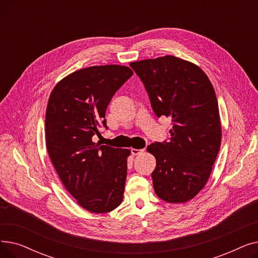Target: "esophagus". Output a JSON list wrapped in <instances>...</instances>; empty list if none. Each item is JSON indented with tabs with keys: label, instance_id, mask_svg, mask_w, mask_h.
<instances>
[{
	"label": "esophagus",
	"instance_id": "esophagus-1",
	"mask_svg": "<svg viewBox=\"0 0 258 258\" xmlns=\"http://www.w3.org/2000/svg\"><path fill=\"white\" fill-rule=\"evenodd\" d=\"M144 148H141V150H136V148H132L131 150V153H132V155H134V156H137V155H140V154H142V153H144Z\"/></svg>",
	"mask_w": 258,
	"mask_h": 258
}]
</instances>
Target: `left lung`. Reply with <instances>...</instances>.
<instances>
[{"label": "left lung", "instance_id": "1", "mask_svg": "<svg viewBox=\"0 0 258 258\" xmlns=\"http://www.w3.org/2000/svg\"><path fill=\"white\" fill-rule=\"evenodd\" d=\"M160 118H171L170 139L147 146L156 157V195L168 203L195 198L207 183L218 157L222 128L209 78L192 62L167 55L131 62Z\"/></svg>", "mask_w": 258, "mask_h": 258}]
</instances>
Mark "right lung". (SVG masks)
Instances as JSON below:
<instances>
[{"mask_svg": "<svg viewBox=\"0 0 258 258\" xmlns=\"http://www.w3.org/2000/svg\"><path fill=\"white\" fill-rule=\"evenodd\" d=\"M132 75L125 66L85 68L61 79L48 101L49 157L67 190L94 213L110 212L123 199L131 152L93 140L107 130L106 107Z\"/></svg>", "mask_w": 258, "mask_h": 258, "instance_id": "obj_1", "label": "right lung"}]
</instances>
